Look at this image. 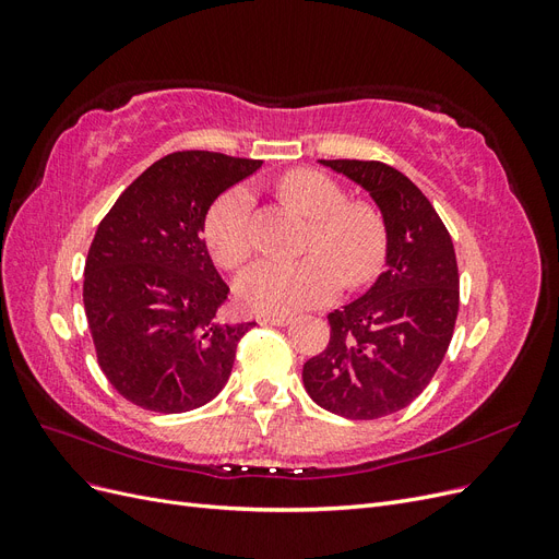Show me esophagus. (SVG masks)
<instances>
[{"mask_svg": "<svg viewBox=\"0 0 559 559\" xmlns=\"http://www.w3.org/2000/svg\"><path fill=\"white\" fill-rule=\"evenodd\" d=\"M292 317H284V314H277V317H263L261 324L263 326H289L292 324Z\"/></svg>", "mask_w": 559, "mask_h": 559, "instance_id": "34e87169", "label": "esophagus"}]
</instances>
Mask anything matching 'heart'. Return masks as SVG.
I'll return each instance as SVG.
<instances>
[{
	"label": "heart",
	"instance_id": "heart-1",
	"mask_svg": "<svg viewBox=\"0 0 559 559\" xmlns=\"http://www.w3.org/2000/svg\"><path fill=\"white\" fill-rule=\"evenodd\" d=\"M282 195L314 218L306 259H263L247 267L235 284L245 308L263 314H292L331 300L345 280L359 286L378 275L386 253V226L382 214L347 202L345 191L329 175L294 170L280 181ZM251 186H233L218 198L205 222V240L222 267H240L253 251L251 240Z\"/></svg>",
	"mask_w": 559,
	"mask_h": 559
}]
</instances>
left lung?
Masks as SVG:
<instances>
[{
	"mask_svg": "<svg viewBox=\"0 0 559 559\" xmlns=\"http://www.w3.org/2000/svg\"><path fill=\"white\" fill-rule=\"evenodd\" d=\"M373 198L384 226V273L329 314L326 349L302 366L321 408L378 419L413 403L441 366L460 310L450 233L417 186L378 160H319Z\"/></svg>",
	"mask_w": 559,
	"mask_h": 559,
	"instance_id": "left-lung-1",
	"label": "left lung"
}]
</instances>
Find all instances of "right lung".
I'll use <instances>...</instances> for the list:
<instances>
[{
	"instance_id": "add662e5",
	"label": "right lung",
	"mask_w": 559,
	"mask_h": 559,
	"mask_svg": "<svg viewBox=\"0 0 559 559\" xmlns=\"http://www.w3.org/2000/svg\"><path fill=\"white\" fill-rule=\"evenodd\" d=\"M263 163L212 151L156 160L97 226L83 306L111 386L154 413H186L226 386L240 337L253 326L216 319L228 286L202 233L212 202Z\"/></svg>"
}]
</instances>
